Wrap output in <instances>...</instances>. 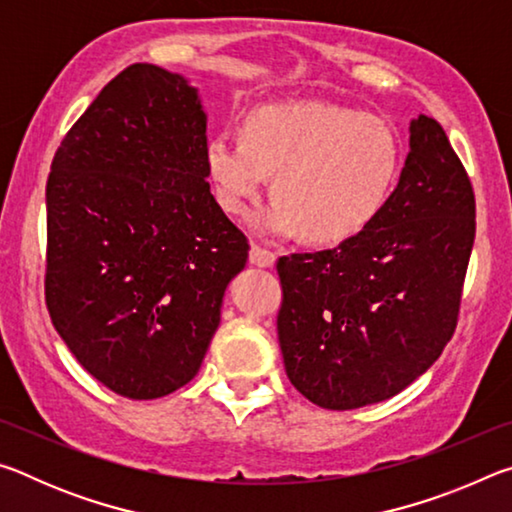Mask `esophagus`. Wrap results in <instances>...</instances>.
<instances>
[{
  "mask_svg": "<svg viewBox=\"0 0 512 512\" xmlns=\"http://www.w3.org/2000/svg\"><path fill=\"white\" fill-rule=\"evenodd\" d=\"M248 259H250V264H255L259 268H271L275 264L277 255L273 253V250H266L262 246H253V248H250Z\"/></svg>",
  "mask_w": 512,
  "mask_h": 512,
  "instance_id": "obj_1",
  "label": "esophagus"
}]
</instances>
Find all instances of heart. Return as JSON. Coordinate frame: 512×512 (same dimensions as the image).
Segmentation results:
<instances>
[{
    "instance_id": "heart-1",
    "label": "heart",
    "mask_w": 512,
    "mask_h": 512,
    "mask_svg": "<svg viewBox=\"0 0 512 512\" xmlns=\"http://www.w3.org/2000/svg\"><path fill=\"white\" fill-rule=\"evenodd\" d=\"M402 167L400 137L375 115L329 103H273L253 110L244 135L216 133L205 169L228 214L246 212L273 176V203L250 216L262 237L305 230L318 244L359 235L391 198Z\"/></svg>"
}]
</instances>
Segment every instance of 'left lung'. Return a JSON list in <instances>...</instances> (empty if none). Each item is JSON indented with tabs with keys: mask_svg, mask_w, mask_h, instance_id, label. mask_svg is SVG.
<instances>
[{
	"mask_svg": "<svg viewBox=\"0 0 512 512\" xmlns=\"http://www.w3.org/2000/svg\"><path fill=\"white\" fill-rule=\"evenodd\" d=\"M400 183L366 230L277 259L287 377L329 411L404 391L452 339L474 244V192L436 119L409 126Z\"/></svg>",
	"mask_w": 512,
	"mask_h": 512,
	"instance_id": "1",
	"label": "left lung"
}]
</instances>
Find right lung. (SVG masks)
I'll use <instances>...</instances> for the list:
<instances>
[{
	"label": "right lung",
	"instance_id": "1",
	"mask_svg": "<svg viewBox=\"0 0 512 512\" xmlns=\"http://www.w3.org/2000/svg\"><path fill=\"white\" fill-rule=\"evenodd\" d=\"M207 115L185 76L137 63L60 142L47 180V309L103 386L164 397L196 377L248 239L210 192Z\"/></svg>",
	"mask_w": 512,
	"mask_h": 512
}]
</instances>
